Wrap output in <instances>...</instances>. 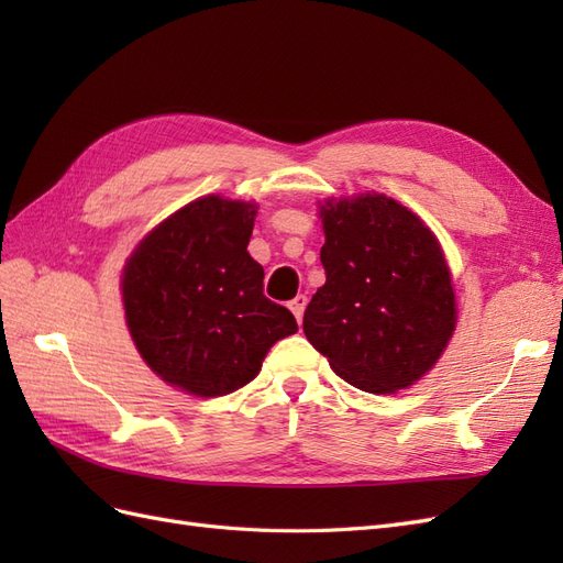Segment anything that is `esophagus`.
Segmentation results:
<instances>
[{
    "instance_id": "esophagus-1",
    "label": "esophagus",
    "mask_w": 563,
    "mask_h": 563,
    "mask_svg": "<svg viewBox=\"0 0 563 563\" xmlns=\"http://www.w3.org/2000/svg\"><path fill=\"white\" fill-rule=\"evenodd\" d=\"M305 305H308V298H305V296H296L291 302H288V308H291V312H294V317L298 319V323L302 321Z\"/></svg>"
}]
</instances>
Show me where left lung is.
Masks as SVG:
<instances>
[{
    "label": "left lung",
    "mask_w": 563,
    "mask_h": 563,
    "mask_svg": "<svg viewBox=\"0 0 563 563\" xmlns=\"http://www.w3.org/2000/svg\"><path fill=\"white\" fill-rule=\"evenodd\" d=\"M319 218L327 284L305 310V335L345 383L376 395L406 389L437 364L455 329L444 251L385 195L329 199Z\"/></svg>",
    "instance_id": "1"
}]
</instances>
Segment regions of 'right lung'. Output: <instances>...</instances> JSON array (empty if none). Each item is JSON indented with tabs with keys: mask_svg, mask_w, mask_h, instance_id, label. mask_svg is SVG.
<instances>
[{
	"mask_svg": "<svg viewBox=\"0 0 563 563\" xmlns=\"http://www.w3.org/2000/svg\"><path fill=\"white\" fill-rule=\"evenodd\" d=\"M255 203L218 195L187 203L152 230L124 265L126 327L145 364L197 397L251 383L296 317L263 294L246 246Z\"/></svg>",
	"mask_w": 563,
	"mask_h": 563,
	"instance_id": "right-lung-1",
	"label": "right lung"
}]
</instances>
